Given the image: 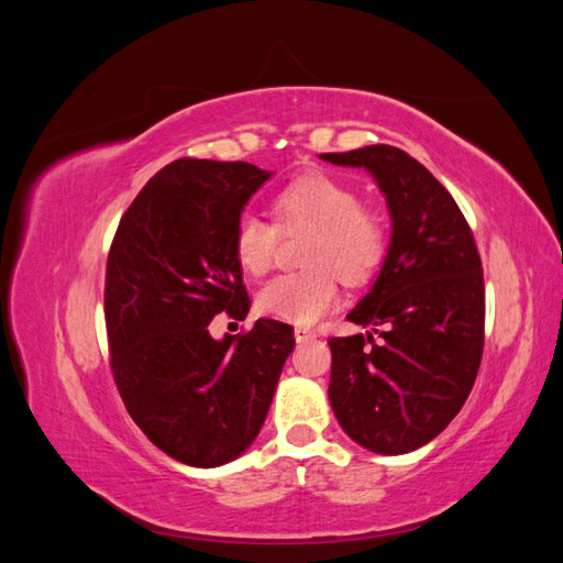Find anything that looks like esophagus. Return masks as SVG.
Instances as JSON below:
<instances>
[{"mask_svg": "<svg viewBox=\"0 0 563 563\" xmlns=\"http://www.w3.org/2000/svg\"><path fill=\"white\" fill-rule=\"evenodd\" d=\"M294 335H296V343H310V340L317 338L310 329H305V327H296Z\"/></svg>", "mask_w": 563, "mask_h": 563, "instance_id": "1", "label": "esophagus"}]
</instances>
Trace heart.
<instances>
[{"label": "heart", "instance_id": "obj_1", "mask_svg": "<svg viewBox=\"0 0 563 563\" xmlns=\"http://www.w3.org/2000/svg\"><path fill=\"white\" fill-rule=\"evenodd\" d=\"M284 230H310L302 261L310 267L272 277L258 291V310L291 323H314L338 302V277L350 286L376 275L387 228L380 213L362 207L350 185L310 174L288 183L275 199ZM277 228L255 213H244L234 228V253L249 275L272 265Z\"/></svg>", "mask_w": 563, "mask_h": 563}]
</instances>
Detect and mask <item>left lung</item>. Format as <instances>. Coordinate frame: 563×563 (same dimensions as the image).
I'll use <instances>...</instances> for the list:
<instances>
[{
	"instance_id": "1",
	"label": "left lung",
	"mask_w": 563,
	"mask_h": 563,
	"mask_svg": "<svg viewBox=\"0 0 563 563\" xmlns=\"http://www.w3.org/2000/svg\"><path fill=\"white\" fill-rule=\"evenodd\" d=\"M319 157L371 174L391 220L378 277L347 314L371 331L329 340V401L360 446L411 453L446 430L479 371V251L446 187L404 150L366 145ZM373 332L382 333L380 344L372 343Z\"/></svg>"
}]
</instances>
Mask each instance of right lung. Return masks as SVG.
Here are the masks:
<instances>
[{
	"mask_svg": "<svg viewBox=\"0 0 563 563\" xmlns=\"http://www.w3.org/2000/svg\"><path fill=\"white\" fill-rule=\"evenodd\" d=\"M269 178L246 162H172L133 199L108 255L114 383L143 434L183 465L220 467L253 444L296 345L277 319L209 333L218 312L249 314L234 228Z\"/></svg>",
	"mask_w": 563,
	"mask_h": 563,
	"instance_id": "add662e5",
	"label": "right lung"
}]
</instances>
